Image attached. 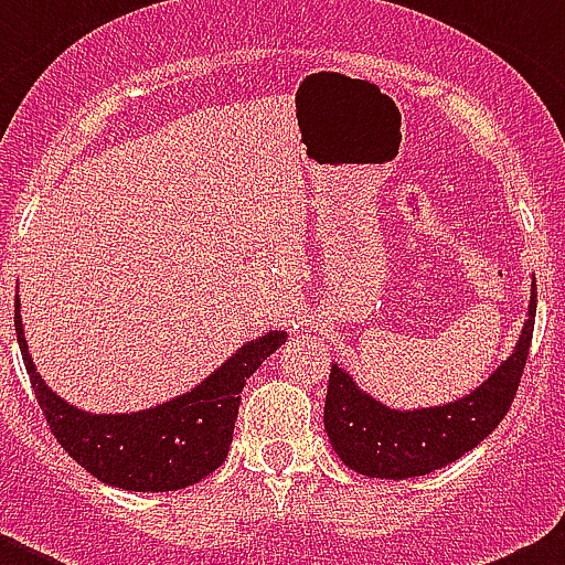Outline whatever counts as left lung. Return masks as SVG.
I'll return each mask as SVG.
<instances>
[{"label":"left lung","mask_w":565,"mask_h":565,"mask_svg":"<svg viewBox=\"0 0 565 565\" xmlns=\"http://www.w3.org/2000/svg\"><path fill=\"white\" fill-rule=\"evenodd\" d=\"M530 319L509 361L470 396L443 407L398 413L358 391L339 366L330 369L324 431L347 467L369 478H415L451 465L492 435L509 413L525 372L535 322V284Z\"/></svg>","instance_id":"1"}]
</instances>
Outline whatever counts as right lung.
Here are the masks:
<instances>
[{"mask_svg": "<svg viewBox=\"0 0 565 565\" xmlns=\"http://www.w3.org/2000/svg\"><path fill=\"white\" fill-rule=\"evenodd\" d=\"M15 335L32 391L51 435L87 472L130 492H172L191 487L224 465L235 431L241 391L262 361L287 341L284 330L241 347L199 388L134 415H93L45 388L26 352L15 298Z\"/></svg>", "mask_w": 565, "mask_h": 565, "instance_id": "obj_1", "label": "right lung"}]
</instances>
